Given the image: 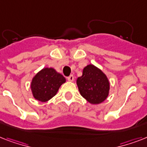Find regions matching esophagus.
I'll use <instances>...</instances> for the list:
<instances>
[{
  "label": "esophagus",
  "instance_id": "34e87169",
  "mask_svg": "<svg viewBox=\"0 0 147 147\" xmlns=\"http://www.w3.org/2000/svg\"><path fill=\"white\" fill-rule=\"evenodd\" d=\"M68 80H69V82H73V81H74L73 75H71V76H69V77H68Z\"/></svg>",
  "mask_w": 147,
  "mask_h": 147
}]
</instances>
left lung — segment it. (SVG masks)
Masks as SVG:
<instances>
[{
	"label": "left lung",
	"mask_w": 147,
	"mask_h": 147,
	"mask_svg": "<svg viewBox=\"0 0 147 147\" xmlns=\"http://www.w3.org/2000/svg\"><path fill=\"white\" fill-rule=\"evenodd\" d=\"M77 85L81 95L93 105L103 102L108 96L110 85L107 76L93 65L84 68Z\"/></svg>",
	"instance_id": "obj_1"
}]
</instances>
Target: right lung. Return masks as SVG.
<instances>
[{
    "label": "right lung",
    "instance_id": "1",
    "mask_svg": "<svg viewBox=\"0 0 147 147\" xmlns=\"http://www.w3.org/2000/svg\"><path fill=\"white\" fill-rule=\"evenodd\" d=\"M65 78L53 68H46L39 71L33 78L31 89L36 100L45 102L54 97Z\"/></svg>",
    "mask_w": 147,
    "mask_h": 147
}]
</instances>
